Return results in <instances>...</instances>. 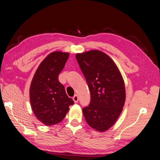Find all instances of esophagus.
I'll list each match as a JSON object with an SVG mask.
<instances>
[{
  "instance_id": "1",
  "label": "esophagus",
  "mask_w": 160,
  "mask_h": 160,
  "mask_svg": "<svg viewBox=\"0 0 160 160\" xmlns=\"http://www.w3.org/2000/svg\"><path fill=\"white\" fill-rule=\"evenodd\" d=\"M73 100L75 102H78V100H79V98H78V96L77 94L75 95V96L73 97Z\"/></svg>"
}]
</instances>
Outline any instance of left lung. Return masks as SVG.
Returning <instances> with one entry per match:
<instances>
[{
  "instance_id": "8db88e82",
  "label": "left lung",
  "mask_w": 160,
  "mask_h": 160,
  "mask_svg": "<svg viewBox=\"0 0 160 160\" xmlns=\"http://www.w3.org/2000/svg\"><path fill=\"white\" fill-rule=\"evenodd\" d=\"M91 94L82 109L89 126L100 132L111 128L119 117L126 101L124 81L117 65L105 53L89 51L76 55Z\"/></svg>"
}]
</instances>
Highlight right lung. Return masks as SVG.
<instances>
[{
	"mask_svg": "<svg viewBox=\"0 0 160 160\" xmlns=\"http://www.w3.org/2000/svg\"><path fill=\"white\" fill-rule=\"evenodd\" d=\"M69 53L55 51L41 62L34 75L30 88V100L37 119L46 126L64 119L73 101L67 96L58 76Z\"/></svg>",
	"mask_w": 160,
	"mask_h": 160,
	"instance_id": "add662e5",
	"label": "right lung"
}]
</instances>
